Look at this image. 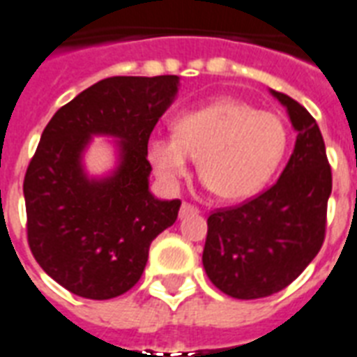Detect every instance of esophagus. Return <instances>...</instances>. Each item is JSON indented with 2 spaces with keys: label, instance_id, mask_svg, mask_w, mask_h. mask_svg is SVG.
Instances as JSON below:
<instances>
[{
  "label": "esophagus",
  "instance_id": "1",
  "mask_svg": "<svg viewBox=\"0 0 357 357\" xmlns=\"http://www.w3.org/2000/svg\"><path fill=\"white\" fill-rule=\"evenodd\" d=\"M196 213H200V209L196 206H192V204H187V202H183V206H181V209H179V218L187 217V215H196Z\"/></svg>",
  "mask_w": 357,
  "mask_h": 357
}]
</instances>
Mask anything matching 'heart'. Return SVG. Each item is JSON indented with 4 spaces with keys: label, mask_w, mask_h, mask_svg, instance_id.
<instances>
[{
    "label": "heart",
    "mask_w": 357,
    "mask_h": 357,
    "mask_svg": "<svg viewBox=\"0 0 357 357\" xmlns=\"http://www.w3.org/2000/svg\"><path fill=\"white\" fill-rule=\"evenodd\" d=\"M287 131L280 116L220 98L174 120V135H155L146 157L167 187L189 176L198 159L204 183L220 200H246L259 192L282 161Z\"/></svg>",
    "instance_id": "obj_1"
}]
</instances>
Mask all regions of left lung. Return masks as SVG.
I'll list each match as a JSON object with an SVG mask.
<instances>
[{
	"mask_svg": "<svg viewBox=\"0 0 357 357\" xmlns=\"http://www.w3.org/2000/svg\"><path fill=\"white\" fill-rule=\"evenodd\" d=\"M296 142L271 189L207 218L204 268L213 285L238 300L265 298L285 289L319 254L326 235L332 168L315 119L282 92Z\"/></svg>",
	"mask_w": 357,
	"mask_h": 357,
	"instance_id": "left-lung-1",
	"label": "left lung"
}]
</instances>
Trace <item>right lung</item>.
<instances>
[{"instance_id":"add662e5","label":"right lung","mask_w":357,"mask_h":357,"mask_svg":"<svg viewBox=\"0 0 357 357\" xmlns=\"http://www.w3.org/2000/svg\"><path fill=\"white\" fill-rule=\"evenodd\" d=\"M178 75H116L63 105L42 131L24 179L27 243L42 271L70 293L109 300L144 272L151 241L170 228L181 202L148 189L146 144L178 94ZM92 134L121 139L119 167L89 178L80 157Z\"/></svg>"}]
</instances>
